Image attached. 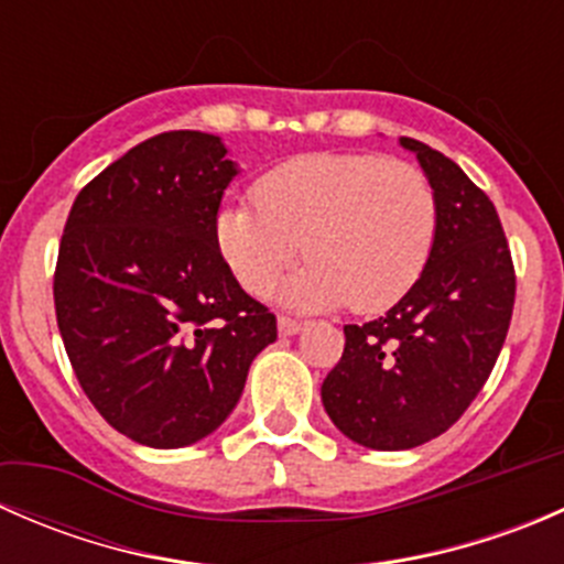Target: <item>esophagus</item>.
<instances>
[{
	"instance_id": "1",
	"label": "esophagus",
	"mask_w": 564,
	"mask_h": 564,
	"mask_svg": "<svg viewBox=\"0 0 564 564\" xmlns=\"http://www.w3.org/2000/svg\"><path fill=\"white\" fill-rule=\"evenodd\" d=\"M300 329H303V322H297V318H289V316H278V333H281L283 338H289V335H297Z\"/></svg>"
}]
</instances>
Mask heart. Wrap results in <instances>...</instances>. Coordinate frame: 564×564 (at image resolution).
I'll return each mask as SVG.
<instances>
[{
	"label": "heart",
	"instance_id": "heart-1",
	"mask_svg": "<svg viewBox=\"0 0 564 564\" xmlns=\"http://www.w3.org/2000/svg\"><path fill=\"white\" fill-rule=\"evenodd\" d=\"M253 198L218 209L215 246L256 297L305 248L311 264L283 292L297 308H390L420 281L440 229L429 176L373 152L292 158L256 182Z\"/></svg>",
	"mask_w": 564,
	"mask_h": 564
}]
</instances>
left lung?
I'll return each instance as SVG.
<instances>
[{"mask_svg": "<svg viewBox=\"0 0 564 564\" xmlns=\"http://www.w3.org/2000/svg\"><path fill=\"white\" fill-rule=\"evenodd\" d=\"M434 185L440 229L420 281L384 316L346 324L322 384L335 429L371 451H412L445 434L486 384L516 300L491 198L451 158L401 135Z\"/></svg>", "mask_w": 564, "mask_h": 564, "instance_id": "1", "label": "left lung"}]
</instances>
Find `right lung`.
Returning a JSON list of instances; mask_svg holds the SVG:
<instances>
[{
	"label": "right lung",
	"mask_w": 564,
	"mask_h": 564,
	"mask_svg": "<svg viewBox=\"0 0 564 564\" xmlns=\"http://www.w3.org/2000/svg\"><path fill=\"white\" fill-rule=\"evenodd\" d=\"M220 135L172 130L141 141L73 202L54 272L65 351L106 423L147 447L213 434L278 338L215 246L235 180Z\"/></svg>",
	"instance_id": "right-lung-1"
}]
</instances>
